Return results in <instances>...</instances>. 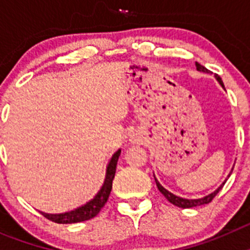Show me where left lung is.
Instances as JSON below:
<instances>
[{"label": "left lung", "instance_id": "1", "mask_svg": "<svg viewBox=\"0 0 250 250\" xmlns=\"http://www.w3.org/2000/svg\"><path fill=\"white\" fill-rule=\"evenodd\" d=\"M195 66H196V70H198V71L207 72V74H209V70H208L207 67H204V66H203V65H200V63L195 62ZM215 77H216V80L219 81L220 85H222L223 87H224V83H223L222 79H220V77L218 76V75H215ZM154 178H155V176H154ZM155 182H156V187H158V189H159V190H160V193L163 194V195H164L165 198H167V199L169 200L170 203H171V204H174V205H175V207H179V208H184V209H185V208L199 207V205H204V204H208V203H210L211 200H213L214 198H215L216 194L219 193V190L223 188V185L225 184V183H223V184L220 185V187L218 188V189H216L215 191H213V193L209 194V195L204 196V198H200V199H184V198H180V196L174 195L173 193H170L169 190H167V189H165L164 187H161V184L158 182V180H156V179H155Z\"/></svg>", "mask_w": 250, "mask_h": 250}]
</instances>
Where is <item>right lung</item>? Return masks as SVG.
Instances as JSON below:
<instances>
[{
  "instance_id": "1",
  "label": "right lung",
  "mask_w": 250,
  "mask_h": 250,
  "mask_svg": "<svg viewBox=\"0 0 250 250\" xmlns=\"http://www.w3.org/2000/svg\"><path fill=\"white\" fill-rule=\"evenodd\" d=\"M120 152L121 150L119 149L112 155V158L110 159L109 164L106 167L104 184L100 190L98 191V194L94 196V199H91L86 204L81 205V207L76 208V209L71 211H66V213L61 214H47L41 211L42 215L47 218L48 220H51V222L57 223V224H72V223L85 222V220H89L98 215L100 213L101 208L105 205V203L109 199L110 191L112 189V180H114L115 173H116V164H118Z\"/></svg>"
}]
</instances>
